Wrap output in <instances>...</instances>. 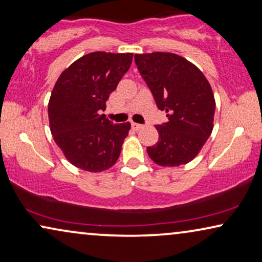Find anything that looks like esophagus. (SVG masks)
<instances>
[{"label":"esophagus","mask_w":262,"mask_h":262,"mask_svg":"<svg viewBox=\"0 0 262 262\" xmlns=\"http://www.w3.org/2000/svg\"><path fill=\"white\" fill-rule=\"evenodd\" d=\"M132 127H133V129H135V130H140L143 126H142V124H140V123L132 122Z\"/></svg>","instance_id":"esophagus-1"}]
</instances>
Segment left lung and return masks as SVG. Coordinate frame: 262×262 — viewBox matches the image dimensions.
Here are the masks:
<instances>
[{
	"label": "left lung",
	"instance_id": "left-lung-1",
	"mask_svg": "<svg viewBox=\"0 0 262 262\" xmlns=\"http://www.w3.org/2000/svg\"><path fill=\"white\" fill-rule=\"evenodd\" d=\"M135 64L158 109L168 121L158 124L159 140L147 153L160 166L187 164L212 132L215 98L200 69L173 53L135 54Z\"/></svg>",
	"mask_w": 262,
	"mask_h": 262
}]
</instances>
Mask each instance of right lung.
Returning <instances> with one entry per match:
<instances>
[{
	"label": "right lung",
	"mask_w": 262,
	"mask_h": 262,
	"mask_svg": "<svg viewBox=\"0 0 262 262\" xmlns=\"http://www.w3.org/2000/svg\"><path fill=\"white\" fill-rule=\"evenodd\" d=\"M133 53L93 52L59 77L49 102L51 133L76 167L102 172L119 159L130 123L105 119V102L130 68Z\"/></svg>",
	"instance_id": "obj_1"
}]
</instances>
